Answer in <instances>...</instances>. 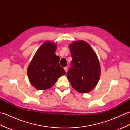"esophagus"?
<instances>
[{"label":"esophagus","instance_id":"esophagus-1","mask_svg":"<svg viewBox=\"0 0 130 130\" xmlns=\"http://www.w3.org/2000/svg\"><path fill=\"white\" fill-rule=\"evenodd\" d=\"M63 69H64V70L66 71V73H67V71H68V67H64V68H63Z\"/></svg>","mask_w":130,"mask_h":130}]
</instances>
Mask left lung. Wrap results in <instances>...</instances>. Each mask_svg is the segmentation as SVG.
<instances>
[{
    "mask_svg": "<svg viewBox=\"0 0 130 130\" xmlns=\"http://www.w3.org/2000/svg\"><path fill=\"white\" fill-rule=\"evenodd\" d=\"M72 61L67 73L74 89L81 93H89L99 81L101 68L95 52L87 42L76 41L69 45Z\"/></svg>",
    "mask_w": 130,
    "mask_h": 130,
    "instance_id": "1",
    "label": "left lung"
}]
</instances>
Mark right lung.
<instances>
[{
  "mask_svg": "<svg viewBox=\"0 0 130 130\" xmlns=\"http://www.w3.org/2000/svg\"><path fill=\"white\" fill-rule=\"evenodd\" d=\"M56 48L54 43L46 41L38 48L29 63L27 69L28 79L37 89H49L59 77L65 74L60 66V57L55 54Z\"/></svg>",
  "mask_w": 130,
  "mask_h": 130,
  "instance_id": "obj_1",
  "label": "right lung"
}]
</instances>
